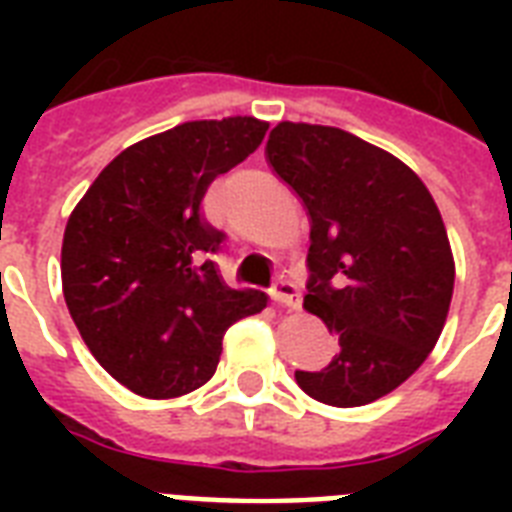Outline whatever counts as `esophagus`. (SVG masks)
I'll use <instances>...</instances> for the list:
<instances>
[{
  "label": "esophagus",
  "instance_id": "34e87169",
  "mask_svg": "<svg viewBox=\"0 0 512 512\" xmlns=\"http://www.w3.org/2000/svg\"><path fill=\"white\" fill-rule=\"evenodd\" d=\"M271 297L279 305L289 308V311H297V308H300V289H297V284H292V281L287 279H281L279 284L271 289Z\"/></svg>",
  "mask_w": 512,
  "mask_h": 512
}]
</instances>
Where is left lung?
<instances>
[{"label":"left lung","mask_w":512,"mask_h":512,"mask_svg":"<svg viewBox=\"0 0 512 512\" xmlns=\"http://www.w3.org/2000/svg\"><path fill=\"white\" fill-rule=\"evenodd\" d=\"M265 159L311 220L303 308L340 340L297 385L329 406H364L406 382L436 348L454 255L436 201L401 159L345 130L279 122Z\"/></svg>","instance_id":"left-lung-1"}]
</instances>
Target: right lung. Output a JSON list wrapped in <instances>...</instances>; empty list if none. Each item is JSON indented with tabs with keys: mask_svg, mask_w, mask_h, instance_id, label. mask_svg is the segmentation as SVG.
Wrapping results in <instances>:
<instances>
[{
	"mask_svg": "<svg viewBox=\"0 0 512 512\" xmlns=\"http://www.w3.org/2000/svg\"><path fill=\"white\" fill-rule=\"evenodd\" d=\"M255 116L183 122L124 148L95 177L63 233L68 313L90 353L143 398H177L212 380L233 321L268 297L231 289L207 252L223 233L201 199L263 143Z\"/></svg>",
	"mask_w": 512,
	"mask_h": 512,
	"instance_id": "obj_1",
	"label": "right lung"
}]
</instances>
